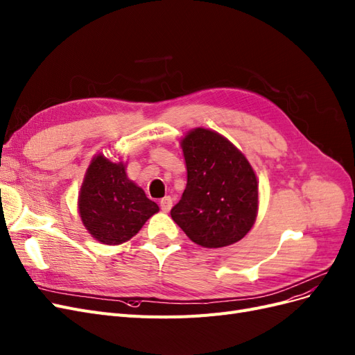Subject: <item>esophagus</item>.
Listing matches in <instances>:
<instances>
[{
    "label": "esophagus",
    "mask_w": 355,
    "mask_h": 355,
    "mask_svg": "<svg viewBox=\"0 0 355 355\" xmlns=\"http://www.w3.org/2000/svg\"><path fill=\"white\" fill-rule=\"evenodd\" d=\"M159 207H161V209L164 212H168L171 209V207H173V199H171V196L162 198L161 200H159Z\"/></svg>",
    "instance_id": "obj_1"
}]
</instances>
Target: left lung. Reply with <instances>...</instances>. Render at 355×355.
Wrapping results in <instances>:
<instances>
[{
	"instance_id": "obj_1",
	"label": "left lung",
	"mask_w": 355,
	"mask_h": 355,
	"mask_svg": "<svg viewBox=\"0 0 355 355\" xmlns=\"http://www.w3.org/2000/svg\"><path fill=\"white\" fill-rule=\"evenodd\" d=\"M187 186L173 220L190 240L205 248L239 242L252 228L258 211V182L252 166L215 131L196 128L181 141Z\"/></svg>"
}]
</instances>
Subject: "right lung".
<instances>
[{"instance_id":"add662e5","label":"right lung","mask_w":355,"mask_h":355,"mask_svg":"<svg viewBox=\"0 0 355 355\" xmlns=\"http://www.w3.org/2000/svg\"><path fill=\"white\" fill-rule=\"evenodd\" d=\"M78 203L87 230L105 245L127 242L159 211L143 189L128 180L123 164H113L103 155L91 162Z\"/></svg>"}]
</instances>
